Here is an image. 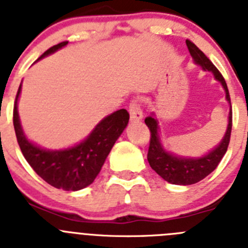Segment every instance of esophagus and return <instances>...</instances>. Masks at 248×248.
Returning a JSON list of instances; mask_svg holds the SVG:
<instances>
[{"mask_svg":"<svg viewBox=\"0 0 248 248\" xmlns=\"http://www.w3.org/2000/svg\"><path fill=\"white\" fill-rule=\"evenodd\" d=\"M129 113H130V119L133 122H140L143 119V110L140 108L138 102H131L129 105Z\"/></svg>","mask_w":248,"mask_h":248,"instance_id":"obj_1","label":"esophagus"}]
</instances>
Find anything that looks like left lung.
Masks as SVG:
<instances>
[{
  "label": "left lung",
  "mask_w": 248,
  "mask_h": 248,
  "mask_svg": "<svg viewBox=\"0 0 248 248\" xmlns=\"http://www.w3.org/2000/svg\"><path fill=\"white\" fill-rule=\"evenodd\" d=\"M186 46L189 48V52L194 59L195 64L200 65L203 71H209L214 74V78L220 84L222 85L225 94H226V100L230 104L229 111V122H227L226 133L221 139L220 143L215 146L214 149L199 157L190 156H180L171 151H168L160 140V126L159 120L154 111H151L150 115L145 118V124L150 130V145L148 151V161L150 164L151 169L156 171L164 180L174 185H192L202 179H205L207 175L211 174L215 169L217 168L218 163L226 154L227 146L230 143V137H231L232 128V109L231 100H230L229 89L227 84L223 79L222 74L217 71V68L212 64L205 54L199 49L196 46L190 41H186Z\"/></svg>",
  "instance_id": "obj_1"
}]
</instances>
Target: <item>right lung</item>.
<instances>
[{"mask_svg": "<svg viewBox=\"0 0 248 248\" xmlns=\"http://www.w3.org/2000/svg\"><path fill=\"white\" fill-rule=\"evenodd\" d=\"M67 45L68 41H64L50 47L37 61L53 54ZM21 88L22 84L17 92L13 108V126L18 145L27 163L46 183L57 189L78 191L91 185L99 174L118 138L128 125V111L120 109L103 118L91 131V134L80 143L65 149L50 150L31 141L22 129L18 115Z\"/></svg>", "mask_w": 248, "mask_h": 248, "instance_id": "right-lung-1", "label": "right lung"}]
</instances>
